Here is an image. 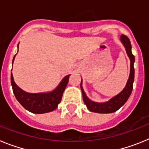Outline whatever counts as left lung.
Here are the masks:
<instances>
[{
  "label": "left lung",
  "mask_w": 149,
  "mask_h": 149,
  "mask_svg": "<svg viewBox=\"0 0 149 149\" xmlns=\"http://www.w3.org/2000/svg\"><path fill=\"white\" fill-rule=\"evenodd\" d=\"M120 40L123 45L125 48L127 56L131 60V68H130V75L126 84L125 87L124 88L123 90L119 93V94L114 96L113 98L109 100L107 102L104 103H98L95 101H91L89 98H87L86 93L84 91L82 87V81L81 83V89L82 91L83 99H84V104L86 105L88 110L91 112L94 113H111L117 111L121 107L123 106L127 101L128 98L131 95L133 89V84L134 81V63L135 61L134 56L131 52V44L130 39L125 35H122L120 37Z\"/></svg>",
  "instance_id": "obj_1"
}]
</instances>
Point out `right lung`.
<instances>
[{"instance_id":"1","label":"right lung","mask_w":149,"mask_h":149,"mask_svg":"<svg viewBox=\"0 0 149 149\" xmlns=\"http://www.w3.org/2000/svg\"><path fill=\"white\" fill-rule=\"evenodd\" d=\"M15 55L13 57V63ZM69 75L65 76L62 80L58 86L50 93H28L24 92L17 86L14 82L13 74L11 73V84L13 93L15 98L22 106L33 113H45L56 109L61 101L63 92L66 87L69 79Z\"/></svg>"}]
</instances>
